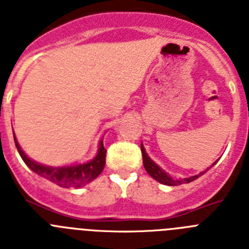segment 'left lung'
<instances>
[{
  "label": "left lung",
  "mask_w": 249,
  "mask_h": 249,
  "mask_svg": "<svg viewBox=\"0 0 249 249\" xmlns=\"http://www.w3.org/2000/svg\"><path fill=\"white\" fill-rule=\"evenodd\" d=\"M141 151H142L143 166H144V169L147 171V173H148L152 178H155L156 181L160 182V183H162V184H166V186H178V184H182V183H190V182L195 181V179H197L198 177H201L202 175H204V173H206L207 171L211 168V167L214 166V164L217 163V160H215L214 163H213L210 168H207L206 171L201 172L199 175L192 176V177H188V178H179V179H175V178L171 177V176H169L166 171H163V169L160 168V167L158 166L156 162H153V160L148 157L146 149H144L143 144L142 143H141Z\"/></svg>",
  "instance_id": "8db88e82"
}]
</instances>
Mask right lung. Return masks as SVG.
Masks as SVG:
<instances>
[{
    "label": "right lung",
    "mask_w": 249,
    "mask_h": 249,
    "mask_svg": "<svg viewBox=\"0 0 249 249\" xmlns=\"http://www.w3.org/2000/svg\"><path fill=\"white\" fill-rule=\"evenodd\" d=\"M13 138H15V143H16V148L18 151L19 156L23 160L28 168H31L35 173H37L41 177L46 178L48 181L53 182L57 186L63 187V188H70V187H74V188H80V187L85 186V184L89 183L97 178L101 175V172L105 168L106 164V149L103 147V141L101 140L98 143V152L96 157L93 160L85 162V163H74L70 164V166H62V167H52L46 166V164L39 163L36 160H31L25 152L22 151L21 146L17 142V138L13 133Z\"/></svg>",
    "instance_id": "right-lung-1"
}]
</instances>
